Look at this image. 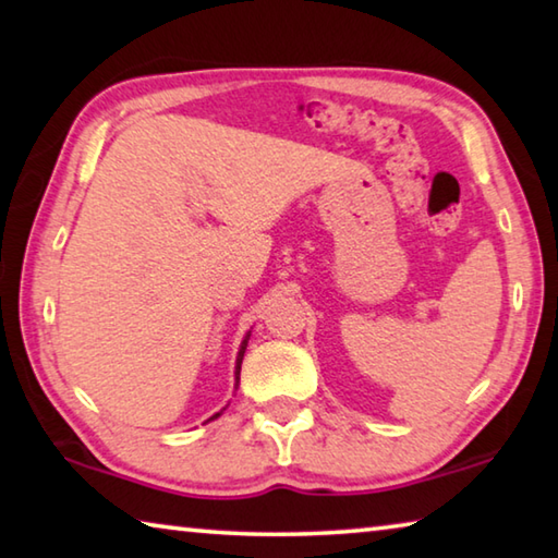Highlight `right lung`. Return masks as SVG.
I'll return each mask as SVG.
<instances>
[{"label":"right lung","mask_w":558,"mask_h":558,"mask_svg":"<svg viewBox=\"0 0 558 558\" xmlns=\"http://www.w3.org/2000/svg\"><path fill=\"white\" fill-rule=\"evenodd\" d=\"M245 344H248V337L243 339V344H241V352H239V359H235V386H239V379H241V362H243ZM216 415H219V413H216ZM216 415H211V418H216ZM211 418H209V421H211Z\"/></svg>","instance_id":"obj_1"}]
</instances>
